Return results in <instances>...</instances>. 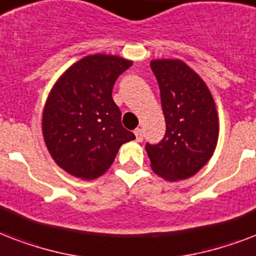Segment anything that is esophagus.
<instances>
[{
    "instance_id": "obj_1",
    "label": "esophagus",
    "mask_w": 256,
    "mask_h": 256,
    "mask_svg": "<svg viewBox=\"0 0 256 256\" xmlns=\"http://www.w3.org/2000/svg\"><path fill=\"white\" fill-rule=\"evenodd\" d=\"M134 134H136V140L138 142H142V130L140 128H136L134 130Z\"/></svg>"
}]
</instances>
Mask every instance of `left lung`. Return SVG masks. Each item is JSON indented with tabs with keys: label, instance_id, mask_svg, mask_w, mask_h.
Listing matches in <instances>:
<instances>
[{
	"label": "left lung",
	"instance_id": "left-lung-1",
	"mask_svg": "<svg viewBox=\"0 0 256 256\" xmlns=\"http://www.w3.org/2000/svg\"><path fill=\"white\" fill-rule=\"evenodd\" d=\"M166 118V134L146 144L150 168L168 182L188 179L216 148L219 120L214 97L195 70L182 60H152Z\"/></svg>",
	"mask_w": 256,
	"mask_h": 256
}]
</instances>
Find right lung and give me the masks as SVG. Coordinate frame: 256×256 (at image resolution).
<instances>
[{
  "instance_id": "obj_1",
  "label": "right lung",
  "mask_w": 256,
  "mask_h": 256,
  "mask_svg": "<svg viewBox=\"0 0 256 256\" xmlns=\"http://www.w3.org/2000/svg\"><path fill=\"white\" fill-rule=\"evenodd\" d=\"M130 65L112 54L86 56L66 69L49 93L44 140L57 166L70 175L96 179L112 166L118 148L134 138L112 98L118 77Z\"/></svg>"
}]
</instances>
